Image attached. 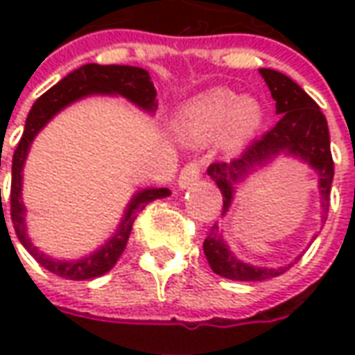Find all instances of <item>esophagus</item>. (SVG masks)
<instances>
[{
  "mask_svg": "<svg viewBox=\"0 0 355 355\" xmlns=\"http://www.w3.org/2000/svg\"><path fill=\"white\" fill-rule=\"evenodd\" d=\"M201 169H203V163L200 159H196V162L186 163L182 171H180V175H178V184L180 188H188V186H192L201 175Z\"/></svg>",
  "mask_w": 355,
  "mask_h": 355,
  "instance_id": "1",
  "label": "esophagus"
}]
</instances>
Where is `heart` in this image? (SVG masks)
Returning <instances> with one entry per match:
<instances>
[{
  "mask_svg": "<svg viewBox=\"0 0 355 355\" xmlns=\"http://www.w3.org/2000/svg\"><path fill=\"white\" fill-rule=\"evenodd\" d=\"M261 125V104L253 98H239L230 89H211L182 110V129L193 142H207L224 132L228 142L239 144L253 137Z\"/></svg>",
  "mask_w": 355,
  "mask_h": 355,
  "instance_id": "obj_1",
  "label": "heart"
}]
</instances>
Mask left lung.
Here are the masks:
<instances>
[{"label": "left lung", "instance_id": "obj_1", "mask_svg": "<svg viewBox=\"0 0 355 355\" xmlns=\"http://www.w3.org/2000/svg\"><path fill=\"white\" fill-rule=\"evenodd\" d=\"M261 73L275 101V114H282V117L261 139H254L239 157L230 159L228 163L216 162L209 165L207 175L223 192V215L230 207L236 182L279 152H289L302 157L320 173L321 200L323 207H329L335 163L331 155L327 119L312 96L285 73L270 68H261ZM203 253L215 274L236 282H264L282 275L287 270L249 266L245 262L238 261L220 238L218 224L211 228L207 239L203 241Z\"/></svg>", "mask_w": 355, "mask_h": 355}]
</instances>
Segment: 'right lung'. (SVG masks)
<instances>
[{
	"label": "right lung",
	"mask_w": 355,
	"mask_h": 355,
	"mask_svg": "<svg viewBox=\"0 0 355 355\" xmlns=\"http://www.w3.org/2000/svg\"><path fill=\"white\" fill-rule=\"evenodd\" d=\"M94 93L121 94V96L129 98L135 104H139L140 108L144 110H154L157 106L155 104L154 83L150 81V73L146 70L137 68V66L85 64L78 68L76 72L68 73L64 80L58 81L57 85H53L47 93H43L34 102V106H32L26 117L22 139L19 140V146L12 154V178L9 203H11V220L15 234L20 239V243L26 247L28 253L32 254L45 270H49L51 274L58 275V277L73 279V282L93 279V277L104 275L116 266V262L119 261V257L127 247L132 224L137 220L140 211L146 207L150 201L167 198L171 193L167 188H150V190H142V192L137 193L129 203V207H127V213H125L123 220L117 228L116 236L110 239L101 251H96V253L83 259V261H55V259H49L47 254L40 253L30 243V239L26 236V224H24V203H22V196H20V190H22V165H24V159H26L30 144H32L37 131L57 114L58 110L68 106L70 102Z\"/></svg>",
	"instance_id": "right-lung-1"
}]
</instances>
